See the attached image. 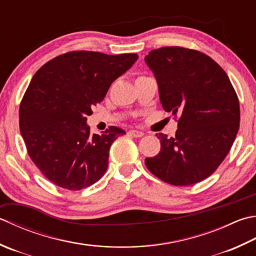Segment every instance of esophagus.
Instances as JSON below:
<instances>
[{
  "label": "esophagus",
  "instance_id": "34e87169",
  "mask_svg": "<svg viewBox=\"0 0 256 256\" xmlns=\"http://www.w3.org/2000/svg\"><path fill=\"white\" fill-rule=\"evenodd\" d=\"M128 134L134 138H142L144 135V133L142 131H138V130H130Z\"/></svg>",
  "mask_w": 256,
  "mask_h": 256
}]
</instances>
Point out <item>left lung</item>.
Instances as JSON below:
<instances>
[{"label":"left lung","instance_id":"1","mask_svg":"<svg viewBox=\"0 0 256 256\" xmlns=\"http://www.w3.org/2000/svg\"><path fill=\"white\" fill-rule=\"evenodd\" d=\"M164 111L178 114L174 138L156 134L161 151L145 158L148 171L176 186L203 181L231 150L240 128V103L226 73L206 54L180 46L145 56Z\"/></svg>","mask_w":256,"mask_h":256}]
</instances>
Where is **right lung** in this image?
Here are the masks:
<instances>
[{
	"instance_id": "right-lung-1",
	"label": "right lung",
	"mask_w": 256,
	"mask_h": 256,
	"mask_svg": "<svg viewBox=\"0 0 256 256\" xmlns=\"http://www.w3.org/2000/svg\"><path fill=\"white\" fill-rule=\"evenodd\" d=\"M138 54L73 51L34 74L20 104V131L33 163L60 188L78 191L106 172L112 143L125 131L91 134L86 116Z\"/></svg>"
}]
</instances>
